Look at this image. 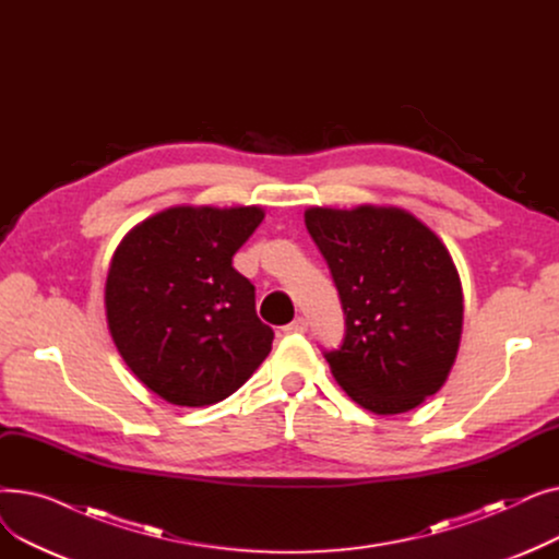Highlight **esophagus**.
Segmentation results:
<instances>
[{
    "mask_svg": "<svg viewBox=\"0 0 559 559\" xmlns=\"http://www.w3.org/2000/svg\"><path fill=\"white\" fill-rule=\"evenodd\" d=\"M283 331H285V333H306V331H308V321H306L304 317H297V319L292 321V324H287Z\"/></svg>",
    "mask_w": 559,
    "mask_h": 559,
    "instance_id": "esophagus-1",
    "label": "esophagus"
}]
</instances>
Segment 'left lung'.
I'll use <instances>...</instances> for the list:
<instances>
[{
	"label": "left lung",
	"instance_id": "8db88e82",
	"mask_svg": "<svg viewBox=\"0 0 559 559\" xmlns=\"http://www.w3.org/2000/svg\"><path fill=\"white\" fill-rule=\"evenodd\" d=\"M346 314L324 358L340 388L376 415L417 407L447 383L462 335V283L444 242L385 205L308 209Z\"/></svg>",
	"mask_w": 559,
	"mask_h": 559
}]
</instances>
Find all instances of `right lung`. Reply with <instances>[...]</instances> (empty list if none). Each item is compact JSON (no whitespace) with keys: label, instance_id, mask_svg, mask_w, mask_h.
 I'll return each mask as SVG.
<instances>
[{"label":"right lung","instance_id":"add662e5","mask_svg":"<svg viewBox=\"0 0 559 559\" xmlns=\"http://www.w3.org/2000/svg\"><path fill=\"white\" fill-rule=\"evenodd\" d=\"M264 219L258 205H176L131 228L106 278V319L129 369L160 399L201 407L240 390L274 331L233 255Z\"/></svg>","mask_w":559,"mask_h":559}]
</instances>
